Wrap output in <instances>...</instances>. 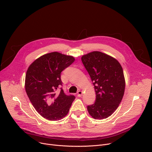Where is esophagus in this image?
<instances>
[{"label": "esophagus", "mask_w": 152, "mask_h": 152, "mask_svg": "<svg viewBox=\"0 0 152 152\" xmlns=\"http://www.w3.org/2000/svg\"><path fill=\"white\" fill-rule=\"evenodd\" d=\"M77 95L78 97H81L82 95H83V92L81 91H79L77 92Z\"/></svg>", "instance_id": "1"}]
</instances>
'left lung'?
<instances>
[{"mask_svg":"<svg viewBox=\"0 0 152 152\" xmlns=\"http://www.w3.org/2000/svg\"><path fill=\"white\" fill-rule=\"evenodd\" d=\"M81 60L96 94L95 103L87 106V110L95 119H105L117 109L124 95L123 68L116 59L98 51L83 55Z\"/></svg>","mask_w":152,"mask_h":152,"instance_id":"left-lung-1","label":"left lung"}]
</instances>
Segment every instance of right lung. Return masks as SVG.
<instances>
[{"mask_svg":"<svg viewBox=\"0 0 152 152\" xmlns=\"http://www.w3.org/2000/svg\"><path fill=\"white\" fill-rule=\"evenodd\" d=\"M75 61L71 56L54 52L42 55L28 68L25 89L32 105L44 118L60 120L68 113L75 99L62 89L61 73ZM60 88L61 91H56Z\"/></svg>","mask_w":152,"mask_h":152,"instance_id":"1","label":"right lung"}]
</instances>
